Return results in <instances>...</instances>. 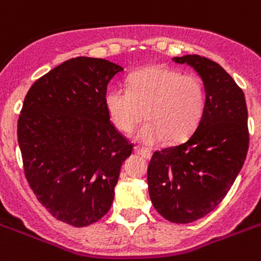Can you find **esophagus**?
Masks as SVG:
<instances>
[{
    "instance_id": "esophagus-1",
    "label": "esophagus",
    "mask_w": 261,
    "mask_h": 261,
    "mask_svg": "<svg viewBox=\"0 0 261 261\" xmlns=\"http://www.w3.org/2000/svg\"><path fill=\"white\" fill-rule=\"evenodd\" d=\"M134 151L137 152V154H139L141 156H143L145 160H149L150 156H151V151H150V150L143 149V147H139V146H135Z\"/></svg>"
}]
</instances>
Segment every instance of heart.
<instances>
[{"instance_id":"obj_1","label":"heart","mask_w":261,"mask_h":261,"mask_svg":"<svg viewBox=\"0 0 261 261\" xmlns=\"http://www.w3.org/2000/svg\"><path fill=\"white\" fill-rule=\"evenodd\" d=\"M105 103L114 126L126 134L146 115L149 122L137 131L135 139L156 145L164 139L184 141L196 130L204 114L205 90L198 76L149 67L128 76L127 90H110Z\"/></svg>"}]
</instances>
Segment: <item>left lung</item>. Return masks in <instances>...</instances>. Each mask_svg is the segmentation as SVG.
I'll use <instances>...</instances> for the list:
<instances>
[{
	"label": "left lung",
	"mask_w": 261,
	"mask_h": 261,
	"mask_svg": "<svg viewBox=\"0 0 261 261\" xmlns=\"http://www.w3.org/2000/svg\"><path fill=\"white\" fill-rule=\"evenodd\" d=\"M204 82L205 109L197 128L179 145L152 154L147 167L151 202L162 217L188 224L211 213L229 192L249 145L244 92L215 61L174 57Z\"/></svg>",
	"instance_id": "8db88e82"
}]
</instances>
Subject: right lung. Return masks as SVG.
I'll list each match as a JSON object with an SVG mask.
<instances>
[{
  "mask_svg": "<svg viewBox=\"0 0 261 261\" xmlns=\"http://www.w3.org/2000/svg\"><path fill=\"white\" fill-rule=\"evenodd\" d=\"M122 71L106 59L64 61L33 83L18 118L28 184L55 219L77 228L110 211L133 151L105 103L110 80Z\"/></svg>",
  "mask_w": 261,
  "mask_h": 261,
  "instance_id": "right-lung-1",
  "label": "right lung"
}]
</instances>
